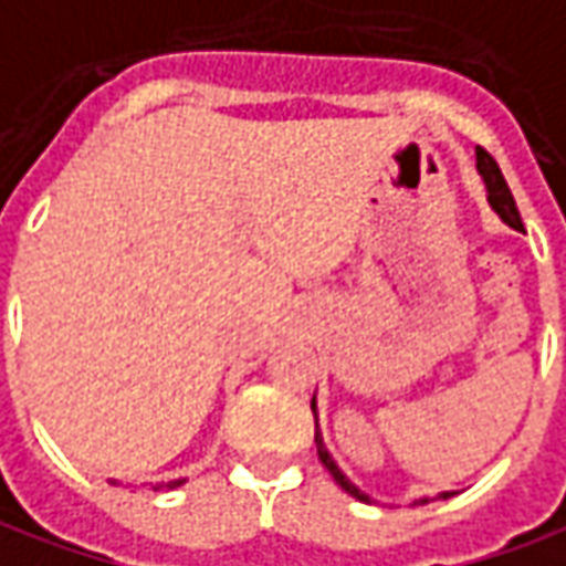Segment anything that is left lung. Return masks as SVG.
Segmentation results:
<instances>
[{
  "instance_id": "obj_1",
  "label": "left lung",
  "mask_w": 566,
  "mask_h": 566,
  "mask_svg": "<svg viewBox=\"0 0 566 566\" xmlns=\"http://www.w3.org/2000/svg\"><path fill=\"white\" fill-rule=\"evenodd\" d=\"M478 171H481L484 184H488V199H490V205H493V211L503 217L509 227L524 229V223H521V214H517L515 196H512V189H509V184H505V177H503V171H500V165H496V159L490 156L488 149H481V146H478ZM312 413H315V401H312ZM315 448H318V460L324 462V469L331 472V478L337 481L339 488L346 490L349 496H355V500L367 503L365 493H361V490L352 484L349 478L339 472L337 462H334V457H331V453H327V448H324L322 434H318V420H315ZM441 496L448 500L450 493H441ZM422 503H429V500H417V505H422Z\"/></svg>"
}]
</instances>
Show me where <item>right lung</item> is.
<instances>
[{
  "label": "right lung",
  "instance_id": "right-lung-1",
  "mask_svg": "<svg viewBox=\"0 0 566 566\" xmlns=\"http://www.w3.org/2000/svg\"><path fill=\"white\" fill-rule=\"evenodd\" d=\"M180 484H184V481H171V484H168V488H180Z\"/></svg>",
  "mask_w": 566,
  "mask_h": 566
}]
</instances>
